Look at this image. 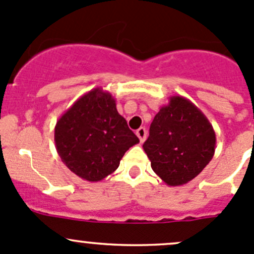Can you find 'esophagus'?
<instances>
[{"instance_id":"obj_1","label":"esophagus","mask_w":254,"mask_h":254,"mask_svg":"<svg viewBox=\"0 0 254 254\" xmlns=\"http://www.w3.org/2000/svg\"><path fill=\"white\" fill-rule=\"evenodd\" d=\"M136 135L140 139V142H143L146 140V136H147V130L145 127H140L139 130H136Z\"/></svg>"}]
</instances>
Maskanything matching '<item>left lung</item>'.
<instances>
[{"instance_id": "1", "label": "left lung", "mask_w": 254, "mask_h": 254, "mask_svg": "<svg viewBox=\"0 0 254 254\" xmlns=\"http://www.w3.org/2000/svg\"><path fill=\"white\" fill-rule=\"evenodd\" d=\"M216 136L203 112L182 96H172L153 118L142 147L151 167L167 186L195 178L215 153Z\"/></svg>"}]
</instances>
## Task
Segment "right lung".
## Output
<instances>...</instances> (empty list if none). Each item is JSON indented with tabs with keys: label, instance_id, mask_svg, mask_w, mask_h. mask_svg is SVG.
Listing matches in <instances>:
<instances>
[{
	"label": "right lung",
	"instance_id": "1",
	"mask_svg": "<svg viewBox=\"0 0 254 254\" xmlns=\"http://www.w3.org/2000/svg\"><path fill=\"white\" fill-rule=\"evenodd\" d=\"M54 140L66 167L88 182L114 172L124 153L139 143L112 94L99 87L79 97L61 115Z\"/></svg>",
	"mask_w": 254,
	"mask_h": 254
}]
</instances>
